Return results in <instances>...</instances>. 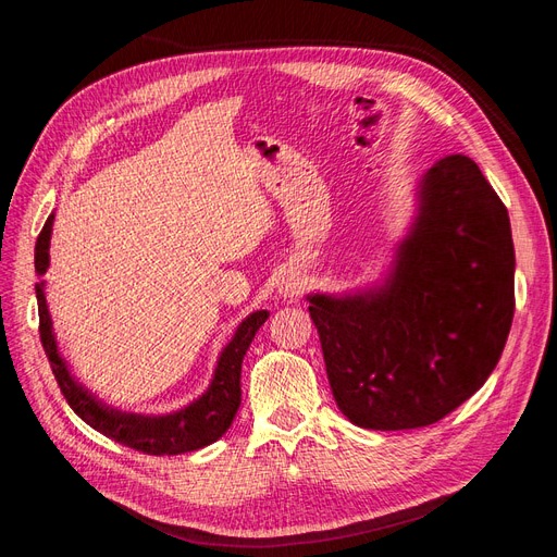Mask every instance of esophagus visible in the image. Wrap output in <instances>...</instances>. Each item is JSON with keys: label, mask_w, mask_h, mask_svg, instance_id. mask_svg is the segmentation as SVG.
Wrapping results in <instances>:
<instances>
[{"label": "esophagus", "mask_w": 557, "mask_h": 557, "mask_svg": "<svg viewBox=\"0 0 557 557\" xmlns=\"http://www.w3.org/2000/svg\"><path fill=\"white\" fill-rule=\"evenodd\" d=\"M281 293L285 297H297L301 293V278L297 274H288L281 285Z\"/></svg>", "instance_id": "34e87169"}]
</instances>
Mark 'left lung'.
I'll use <instances>...</instances> for the list:
<instances>
[{
    "mask_svg": "<svg viewBox=\"0 0 557 557\" xmlns=\"http://www.w3.org/2000/svg\"><path fill=\"white\" fill-rule=\"evenodd\" d=\"M513 269L509 213L479 164L436 162L383 285L309 295L336 407L367 430L425 428L458 409L507 344Z\"/></svg>",
    "mask_w": 557,
    "mask_h": 557,
    "instance_id": "obj_1",
    "label": "left lung"
}]
</instances>
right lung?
<instances>
[{"label":"right lung","mask_w":557,"mask_h":557,"mask_svg":"<svg viewBox=\"0 0 557 557\" xmlns=\"http://www.w3.org/2000/svg\"><path fill=\"white\" fill-rule=\"evenodd\" d=\"M53 213L37 239L35 248V269L37 276H44L50 264V232H53ZM37 301H39V334L46 350V358L53 369L55 381L64 399L70 401L74 413L86 420L90 428L102 432L109 440L129 446L134 450H141L146 455H178L190 453L197 448H205L213 442L221 440L232 425L234 416L242 404V362L246 350L252 342V336L262 327L269 318V311H252L242 325L234 332L232 342L223 348L221 358H218L215 372L211 379L209 391L195 399L188 407L166 413V416H141V413H125L107 407L95 395H90L83 387L70 369H66L64 358L58 350V342L53 334V320H50L46 295H44V281L35 285Z\"/></svg>","instance_id":"add662e5"}]
</instances>
